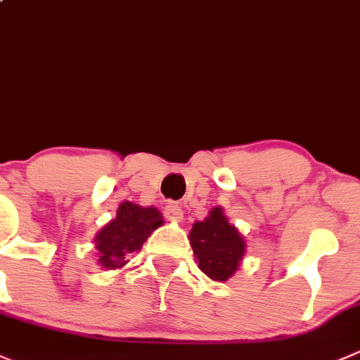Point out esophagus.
Wrapping results in <instances>:
<instances>
[{"instance_id": "obj_1", "label": "esophagus", "mask_w": 360, "mask_h": 360, "mask_svg": "<svg viewBox=\"0 0 360 360\" xmlns=\"http://www.w3.org/2000/svg\"><path fill=\"white\" fill-rule=\"evenodd\" d=\"M163 214H165V218L170 219V221H181L184 216L183 209H181L177 204H174V202H169V204L165 205V211H163Z\"/></svg>"}]
</instances>
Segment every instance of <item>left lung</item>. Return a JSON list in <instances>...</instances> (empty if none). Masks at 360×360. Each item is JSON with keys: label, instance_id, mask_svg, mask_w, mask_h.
I'll list each match as a JSON object with an SVG mask.
<instances>
[{"label": "left lung", "instance_id": "obj_1", "mask_svg": "<svg viewBox=\"0 0 360 360\" xmlns=\"http://www.w3.org/2000/svg\"><path fill=\"white\" fill-rule=\"evenodd\" d=\"M198 269L214 281L233 276L246 251V240L230 225L221 207H214L202 221H195L190 236Z\"/></svg>", "mask_w": 360, "mask_h": 360}]
</instances>
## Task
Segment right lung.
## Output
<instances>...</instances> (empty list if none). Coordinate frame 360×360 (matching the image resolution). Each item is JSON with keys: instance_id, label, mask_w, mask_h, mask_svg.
Segmentation results:
<instances>
[{"instance_id": "add662e5", "label": "right lung", "mask_w": 360, "mask_h": 360, "mask_svg": "<svg viewBox=\"0 0 360 360\" xmlns=\"http://www.w3.org/2000/svg\"><path fill=\"white\" fill-rule=\"evenodd\" d=\"M162 225L163 216L156 207L123 202L117 207L116 218L110 219L95 236L98 264L105 269L123 267L128 262V255L141 250L153 230Z\"/></svg>"}]
</instances>
